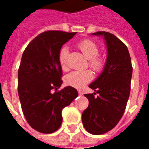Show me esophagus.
<instances>
[{"mask_svg":"<svg viewBox=\"0 0 149 149\" xmlns=\"http://www.w3.org/2000/svg\"><path fill=\"white\" fill-rule=\"evenodd\" d=\"M78 93H79L80 96H82V95H83V93H82L81 91H78Z\"/></svg>","mask_w":149,"mask_h":149,"instance_id":"34e87169","label":"esophagus"}]
</instances>
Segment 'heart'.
<instances>
[{
    "label": "heart",
    "instance_id": "obj_1",
    "mask_svg": "<svg viewBox=\"0 0 149 149\" xmlns=\"http://www.w3.org/2000/svg\"><path fill=\"white\" fill-rule=\"evenodd\" d=\"M78 49L84 54L87 59H88V66L93 69L94 71L100 72L104 66V61L99 56L100 49L97 44L91 40H83L77 44ZM68 54V47L63 46L60 50L58 56V61L60 65L63 70L67 68L66 66V58ZM93 78V75L89 70L84 71L72 72L65 77V83L68 86L81 88L86 84L90 82Z\"/></svg>",
    "mask_w": 149,
    "mask_h": 149
}]
</instances>
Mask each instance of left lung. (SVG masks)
I'll list each match as a JSON object with an SVG mask.
<instances>
[{"label":"left lung","mask_w":149,"mask_h":149,"mask_svg":"<svg viewBox=\"0 0 149 149\" xmlns=\"http://www.w3.org/2000/svg\"><path fill=\"white\" fill-rule=\"evenodd\" d=\"M93 35L103 36L108 56L103 72L88 85L96 93L84 95L88 106L82 113V123L89 133L100 135L114 128L125 112L132 67L128 48L120 40L104 31ZM96 93H98L97 97H95Z\"/></svg>","instance_id":"1"}]
</instances>
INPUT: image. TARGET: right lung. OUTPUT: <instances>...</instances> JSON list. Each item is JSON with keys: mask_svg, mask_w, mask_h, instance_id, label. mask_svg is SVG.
I'll return each instance as SVG.
<instances>
[{"mask_svg": "<svg viewBox=\"0 0 149 149\" xmlns=\"http://www.w3.org/2000/svg\"><path fill=\"white\" fill-rule=\"evenodd\" d=\"M75 35L62 31L44 32L28 45L21 57L17 88L21 108L29 125L41 133H52L61 127L62 109L78 96L71 86L56 91L63 82L59 52Z\"/></svg>", "mask_w": 149, "mask_h": 149, "instance_id": "obj_1", "label": "right lung"}]
</instances>
